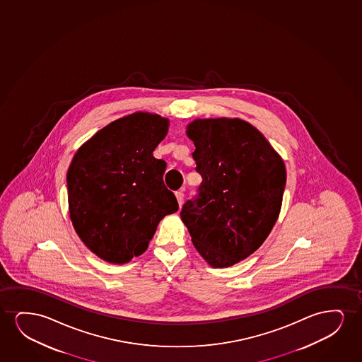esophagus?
Returning a JSON list of instances; mask_svg holds the SVG:
<instances>
[{
    "instance_id": "34e87169",
    "label": "esophagus",
    "mask_w": 362,
    "mask_h": 362,
    "mask_svg": "<svg viewBox=\"0 0 362 362\" xmlns=\"http://www.w3.org/2000/svg\"><path fill=\"white\" fill-rule=\"evenodd\" d=\"M175 197H177V200H178L179 206H182V204H183L184 200L183 192H177V193H175Z\"/></svg>"
}]
</instances>
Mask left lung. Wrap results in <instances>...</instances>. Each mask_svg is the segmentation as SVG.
I'll list each match as a JSON object with an SVG mask.
<instances>
[{
	"instance_id": "1",
	"label": "left lung",
	"mask_w": 362,
	"mask_h": 362,
	"mask_svg": "<svg viewBox=\"0 0 362 362\" xmlns=\"http://www.w3.org/2000/svg\"><path fill=\"white\" fill-rule=\"evenodd\" d=\"M203 182L180 218L206 262L230 267L252 255L277 221L286 167L255 126L241 119H198L187 127Z\"/></svg>"
}]
</instances>
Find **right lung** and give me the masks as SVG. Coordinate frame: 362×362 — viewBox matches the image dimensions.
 Returning <instances> with one entry per match:
<instances>
[{
	"instance_id": "1",
	"label": "right lung",
	"mask_w": 362,
	"mask_h": 362,
	"mask_svg": "<svg viewBox=\"0 0 362 362\" xmlns=\"http://www.w3.org/2000/svg\"><path fill=\"white\" fill-rule=\"evenodd\" d=\"M169 119L134 112L105 126L75 153L66 174L71 223L106 262L127 263L147 250L159 221L178 211L164 185L167 164L153 151Z\"/></svg>"
}]
</instances>
